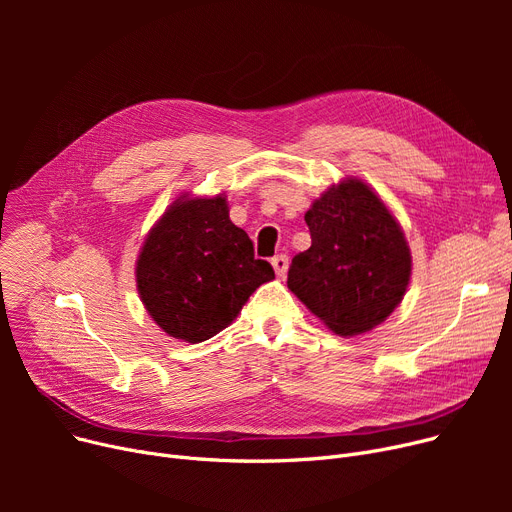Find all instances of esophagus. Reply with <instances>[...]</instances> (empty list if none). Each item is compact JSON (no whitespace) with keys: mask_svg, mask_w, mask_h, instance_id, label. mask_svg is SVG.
I'll return each instance as SVG.
<instances>
[{"mask_svg":"<svg viewBox=\"0 0 512 512\" xmlns=\"http://www.w3.org/2000/svg\"><path fill=\"white\" fill-rule=\"evenodd\" d=\"M272 265H274V272H276V276H284L286 274V270H288V257L286 255H276L274 259H272Z\"/></svg>","mask_w":512,"mask_h":512,"instance_id":"esophagus-1","label":"esophagus"}]
</instances>
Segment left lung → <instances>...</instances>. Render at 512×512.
<instances>
[{"label":"left lung","mask_w":512,"mask_h":512,"mask_svg":"<svg viewBox=\"0 0 512 512\" xmlns=\"http://www.w3.org/2000/svg\"><path fill=\"white\" fill-rule=\"evenodd\" d=\"M305 222L311 247L294 255L288 288L340 336L382 324L411 280L409 245L384 201L348 178L311 205Z\"/></svg>","instance_id":"1"}]
</instances>
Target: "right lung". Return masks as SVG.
I'll return each mask as SVG.
<instances>
[{
    "mask_svg": "<svg viewBox=\"0 0 512 512\" xmlns=\"http://www.w3.org/2000/svg\"><path fill=\"white\" fill-rule=\"evenodd\" d=\"M274 278L234 226L226 197H180L151 228L137 259V288L172 338L203 342L230 326L251 294Z\"/></svg>",
    "mask_w": 512,
    "mask_h": 512,
    "instance_id": "obj_1",
    "label": "right lung"
}]
</instances>
